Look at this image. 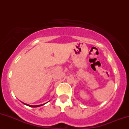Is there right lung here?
<instances>
[{"mask_svg":"<svg viewBox=\"0 0 129 129\" xmlns=\"http://www.w3.org/2000/svg\"><path fill=\"white\" fill-rule=\"evenodd\" d=\"M23 104H24L26 105V106H29V107H39V106H43V105H44V104H44L38 105V106H30V105H29V104H25V103H23Z\"/></svg>","mask_w":129,"mask_h":129,"instance_id":"obj_1","label":"right lung"}]
</instances>
